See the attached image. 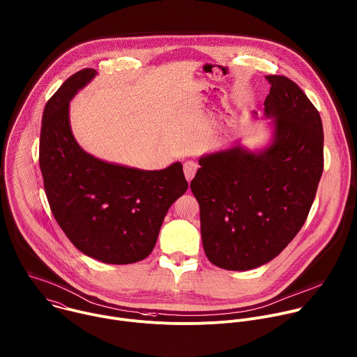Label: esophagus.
<instances>
[{
    "label": "esophagus",
    "instance_id": "34e87169",
    "mask_svg": "<svg viewBox=\"0 0 357 357\" xmlns=\"http://www.w3.org/2000/svg\"><path fill=\"white\" fill-rule=\"evenodd\" d=\"M196 171H197V164H196V162H193V161H186V162L183 164V172H185V176H186L188 181H192V179H193Z\"/></svg>",
    "mask_w": 357,
    "mask_h": 357
}]
</instances>
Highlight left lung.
I'll use <instances>...</instances> for the list:
<instances>
[{
	"label": "left lung",
	"instance_id": "1",
	"mask_svg": "<svg viewBox=\"0 0 357 357\" xmlns=\"http://www.w3.org/2000/svg\"><path fill=\"white\" fill-rule=\"evenodd\" d=\"M266 79L269 142L255 150L236 142L202 155L190 182L204 254L227 271L259 268L289 245L305 222L324 169L318 110L287 77Z\"/></svg>",
	"mask_w": 357,
	"mask_h": 357
}]
</instances>
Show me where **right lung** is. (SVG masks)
I'll use <instances>...</instances> for the list:
<instances>
[{
  "label": "right lung",
  "mask_w": 357,
  "mask_h": 357,
  "mask_svg": "<svg viewBox=\"0 0 357 357\" xmlns=\"http://www.w3.org/2000/svg\"><path fill=\"white\" fill-rule=\"evenodd\" d=\"M96 74L75 73L47 100L39 164L53 215L74 247L103 264L128 265L151 254L167 211L189 185L181 162L146 171L81 149L71 132L70 102Z\"/></svg>",
  "instance_id": "add662e5"
}]
</instances>
